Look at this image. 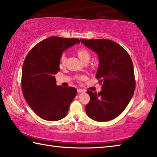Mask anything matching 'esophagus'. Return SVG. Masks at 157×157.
<instances>
[{"mask_svg":"<svg viewBox=\"0 0 157 157\" xmlns=\"http://www.w3.org/2000/svg\"><path fill=\"white\" fill-rule=\"evenodd\" d=\"M86 92V90H83V89H80V88H79V89H78V93H82V92Z\"/></svg>","mask_w":157,"mask_h":157,"instance_id":"34e87169","label":"esophagus"}]
</instances>
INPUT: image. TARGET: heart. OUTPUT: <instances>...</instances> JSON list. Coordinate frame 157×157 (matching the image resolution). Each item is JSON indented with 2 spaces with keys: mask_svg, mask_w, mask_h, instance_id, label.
I'll list each match as a JSON object with an SVG mask.
<instances>
[{
  "mask_svg": "<svg viewBox=\"0 0 157 157\" xmlns=\"http://www.w3.org/2000/svg\"><path fill=\"white\" fill-rule=\"evenodd\" d=\"M77 54H78L79 58L80 59L81 61L82 62H84L86 60H90V52L87 51V50L82 48L79 49L77 52ZM67 61V57L66 55L65 54H63L61 56V59H60V61H61V63L62 65H64L66 63ZM80 78H82V77H80Z\"/></svg>",
  "mask_w": 157,
  "mask_h": 157,
  "instance_id": "obj_1",
  "label": "heart"
}]
</instances>
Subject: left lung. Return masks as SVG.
<instances>
[{"mask_svg":"<svg viewBox=\"0 0 157 157\" xmlns=\"http://www.w3.org/2000/svg\"><path fill=\"white\" fill-rule=\"evenodd\" d=\"M86 47L97 54L99 65L96 78L102 83L98 94L87 91L90 101L86 106L90 118L108 121L124 111L136 88L134 65L125 50L117 43L104 39H80Z\"/></svg>","mask_w":157,"mask_h":157,"instance_id":"1","label":"left lung"}]
</instances>
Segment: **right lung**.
Listing matches in <instances>:
<instances>
[{
	"label": "right lung",
	"instance_id": "obj_1",
	"mask_svg": "<svg viewBox=\"0 0 157 157\" xmlns=\"http://www.w3.org/2000/svg\"><path fill=\"white\" fill-rule=\"evenodd\" d=\"M79 39L51 36L43 40L26 56L22 67L23 96L40 117L55 121L64 118L77 94L75 88H64L56 84L55 75L60 71L63 52Z\"/></svg>",
	"mask_w": 157,
	"mask_h": 157
}]
</instances>
